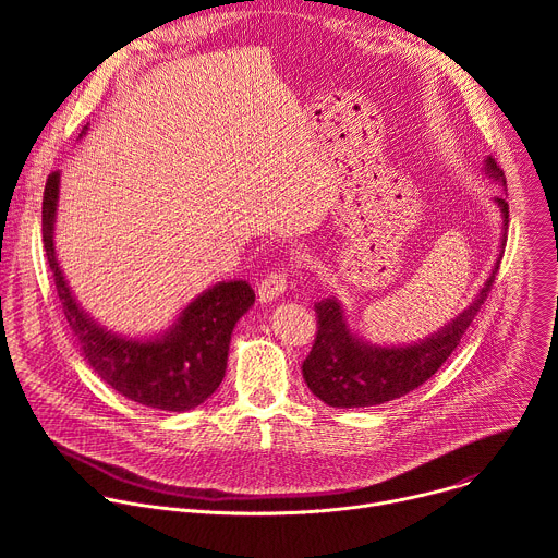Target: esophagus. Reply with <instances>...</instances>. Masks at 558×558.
Returning <instances> with one entry per match:
<instances>
[{
    "mask_svg": "<svg viewBox=\"0 0 558 558\" xmlns=\"http://www.w3.org/2000/svg\"><path fill=\"white\" fill-rule=\"evenodd\" d=\"M287 291V274L284 271H269L263 282L258 284V298L260 302H274L278 295Z\"/></svg>",
    "mask_w": 558,
    "mask_h": 558,
    "instance_id": "obj_1",
    "label": "esophagus"
}]
</instances>
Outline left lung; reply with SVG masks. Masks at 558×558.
Masks as SVG:
<instances>
[{
  "instance_id": "1",
  "label": "left lung",
  "mask_w": 558,
  "mask_h": 558,
  "mask_svg": "<svg viewBox=\"0 0 558 558\" xmlns=\"http://www.w3.org/2000/svg\"><path fill=\"white\" fill-rule=\"evenodd\" d=\"M488 174L506 185V174L493 156L486 158ZM504 214V229H508V203L495 198ZM506 243V233L501 238ZM506 245H501L504 250ZM499 260L472 304L459 313L450 325L435 336L411 347H373L351 333L344 311L336 298H327L315 304L317 333L311 353L302 362V375L315 397L336 409L375 407L402 397L426 379H430L439 366L450 357L461 338L465 336L474 315L486 302Z\"/></svg>"
}]
</instances>
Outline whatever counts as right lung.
Returning <instances> with one entry per match:
<instances>
[{"label": "right lung", "instance_id": "1", "mask_svg": "<svg viewBox=\"0 0 558 558\" xmlns=\"http://www.w3.org/2000/svg\"><path fill=\"white\" fill-rule=\"evenodd\" d=\"M57 198L59 172H52L41 203L44 250L65 320L95 373L128 400L149 409L183 413L203 404L225 377L235 323L256 300L250 282L214 284L181 311L179 320L161 338L125 340L114 336L76 304L59 269L52 241Z\"/></svg>", "mask_w": 558, "mask_h": 558}]
</instances>
